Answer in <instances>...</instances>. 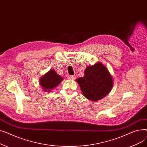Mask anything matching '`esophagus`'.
Listing matches in <instances>:
<instances>
[{
	"label": "esophagus",
	"mask_w": 147,
	"mask_h": 147,
	"mask_svg": "<svg viewBox=\"0 0 147 147\" xmlns=\"http://www.w3.org/2000/svg\"><path fill=\"white\" fill-rule=\"evenodd\" d=\"M68 78L69 80H74L75 79V77L74 76H72V75H69L68 76Z\"/></svg>",
	"instance_id": "34e87169"
}]
</instances>
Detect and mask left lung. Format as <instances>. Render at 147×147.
<instances>
[{
    "label": "left lung",
    "mask_w": 147,
    "mask_h": 147,
    "mask_svg": "<svg viewBox=\"0 0 147 147\" xmlns=\"http://www.w3.org/2000/svg\"><path fill=\"white\" fill-rule=\"evenodd\" d=\"M82 93L89 100L96 101L109 94L113 86L112 76L101 63L88 66L83 78L76 79Z\"/></svg>",
    "instance_id": "obj_1"
}]
</instances>
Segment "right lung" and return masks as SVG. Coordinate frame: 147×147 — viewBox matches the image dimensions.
I'll use <instances>...</instances> for the list:
<instances>
[{
  "label": "right lung",
  "mask_w": 147,
  "mask_h": 147,
  "mask_svg": "<svg viewBox=\"0 0 147 147\" xmlns=\"http://www.w3.org/2000/svg\"><path fill=\"white\" fill-rule=\"evenodd\" d=\"M63 80V78L54 69H51L41 77L39 83L44 91L50 92L52 89L57 87Z\"/></svg>",
  "instance_id": "1"
}]
</instances>
